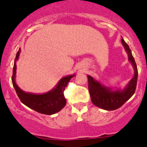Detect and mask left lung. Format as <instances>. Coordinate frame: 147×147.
<instances>
[{
  "mask_svg": "<svg viewBox=\"0 0 147 147\" xmlns=\"http://www.w3.org/2000/svg\"><path fill=\"white\" fill-rule=\"evenodd\" d=\"M121 43L128 55V60L134 69V75L124 88H113L104 86L91 75H87L89 92L92 104L105 110H115L121 107L135 93L138 80V69L128 44L121 39Z\"/></svg>",
  "mask_w": 147,
  "mask_h": 147,
  "instance_id": "left-lung-1",
  "label": "left lung"
}]
</instances>
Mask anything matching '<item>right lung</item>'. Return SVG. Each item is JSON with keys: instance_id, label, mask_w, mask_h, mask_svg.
I'll return each mask as SVG.
<instances>
[{"instance_id": "1", "label": "right lung", "mask_w": 147, "mask_h": 147, "mask_svg": "<svg viewBox=\"0 0 147 147\" xmlns=\"http://www.w3.org/2000/svg\"><path fill=\"white\" fill-rule=\"evenodd\" d=\"M20 53V48L18 51L13 66L12 74V84L15 88L18 96L23 104L30 109L36 112L45 115H53L63 109L66 104V99L63 95L66 85L70 79L75 76V74L64 76L60 80L53 89L50 91L42 94L27 92L20 89L16 84V62L19 59Z\"/></svg>"}]
</instances>
